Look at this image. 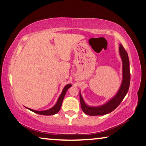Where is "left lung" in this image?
I'll use <instances>...</instances> for the list:
<instances>
[{"instance_id": "1", "label": "left lung", "mask_w": 146, "mask_h": 146, "mask_svg": "<svg viewBox=\"0 0 146 146\" xmlns=\"http://www.w3.org/2000/svg\"><path fill=\"white\" fill-rule=\"evenodd\" d=\"M119 52L120 56L122 60V71H123V79L121 86L119 89V92L117 95L113 99L109 101L106 104L100 107H89L84 103L83 98L80 93V105L82 111L86 115L90 116H97V115H104L106 114L111 113L114 111L117 107L120 104L122 101L123 100L124 97L127 94L128 89L130 86V64L129 58H128V53L124 49L123 46L120 45Z\"/></svg>"}]
</instances>
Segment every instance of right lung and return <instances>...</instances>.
I'll return each mask as SVG.
<instances>
[{
    "mask_svg": "<svg viewBox=\"0 0 146 146\" xmlns=\"http://www.w3.org/2000/svg\"><path fill=\"white\" fill-rule=\"evenodd\" d=\"M71 86H72L71 84H68V85H66V86H65L64 89H63L62 94H61L60 97H59V98L58 99L57 102H56V105H54L52 108L48 109V110H47V111H35V110H33L31 109H29L31 111L34 112V113H35L39 114V115H54V114L57 113L58 112L60 111L61 105H62L63 99H64V98L65 94H66V91L68 90V89L70 87H71Z\"/></svg>",
    "mask_w": 146,
    "mask_h": 146,
    "instance_id": "add662e5",
    "label": "right lung"
}]
</instances>
